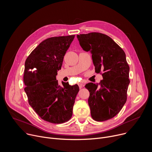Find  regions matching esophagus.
I'll use <instances>...</instances> for the list:
<instances>
[{
  "label": "esophagus",
  "mask_w": 152,
  "mask_h": 152,
  "mask_svg": "<svg viewBox=\"0 0 152 152\" xmlns=\"http://www.w3.org/2000/svg\"><path fill=\"white\" fill-rule=\"evenodd\" d=\"M78 85H79V88H82V86H83L82 83H78Z\"/></svg>",
  "instance_id": "esophagus-1"
}]
</instances>
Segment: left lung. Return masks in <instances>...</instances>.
Masks as SVG:
<instances>
[{"instance_id": "obj_1", "label": "left lung", "mask_w": 152, "mask_h": 152, "mask_svg": "<svg viewBox=\"0 0 152 152\" xmlns=\"http://www.w3.org/2000/svg\"><path fill=\"white\" fill-rule=\"evenodd\" d=\"M79 44L92 54L96 73H101L99 83H86L90 92L88 104L92 118L103 121L118 114L127 100L130 83L129 66L123 50L109 36L99 32L77 35Z\"/></svg>"}]
</instances>
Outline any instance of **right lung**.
<instances>
[{
  "mask_svg": "<svg viewBox=\"0 0 152 152\" xmlns=\"http://www.w3.org/2000/svg\"><path fill=\"white\" fill-rule=\"evenodd\" d=\"M75 35L55 37L43 41L31 53L25 64L23 82L29 104L45 121L59 124L72 117L79 86L56 79L64 56Z\"/></svg>",
  "mask_w": 152,
  "mask_h": 152,
  "instance_id": "right-lung-1",
  "label": "right lung"
}]
</instances>
